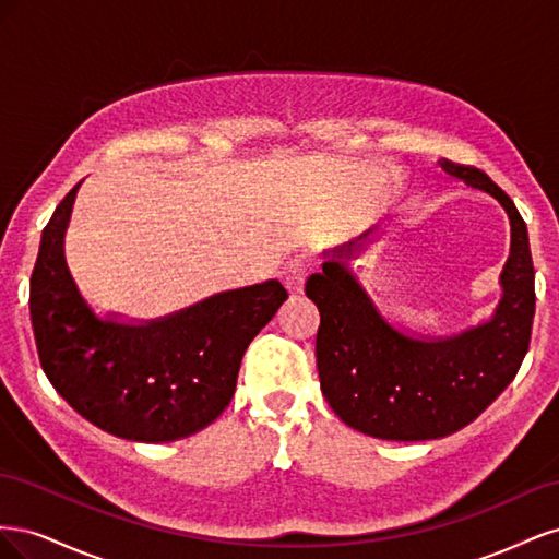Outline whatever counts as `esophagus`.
Masks as SVG:
<instances>
[{
  "instance_id": "34e87169",
  "label": "esophagus",
  "mask_w": 559,
  "mask_h": 559,
  "mask_svg": "<svg viewBox=\"0 0 559 559\" xmlns=\"http://www.w3.org/2000/svg\"><path fill=\"white\" fill-rule=\"evenodd\" d=\"M310 267H312V261L308 257H302V253H300V257H294V259L284 263L282 275H284L286 286H289L294 294L302 292V284H306V280H308Z\"/></svg>"
}]
</instances>
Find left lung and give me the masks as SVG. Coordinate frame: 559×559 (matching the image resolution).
<instances>
[{"label":"left lung","mask_w":559,"mask_h":559,"mask_svg":"<svg viewBox=\"0 0 559 559\" xmlns=\"http://www.w3.org/2000/svg\"><path fill=\"white\" fill-rule=\"evenodd\" d=\"M441 167L471 189L495 195L511 218V257L501 273L503 296L487 324L445 341L399 333L341 261L352 257L357 242L335 249V259L306 284L321 317V392L347 427L382 441H431L466 427L515 378L530 347L536 294L527 224L513 200L478 167L448 158Z\"/></svg>","instance_id":"8db88e82"}]
</instances>
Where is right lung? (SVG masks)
Listing matches in <instances>:
<instances>
[{"label": "right lung", "mask_w": 559, "mask_h": 559, "mask_svg": "<svg viewBox=\"0 0 559 559\" xmlns=\"http://www.w3.org/2000/svg\"><path fill=\"white\" fill-rule=\"evenodd\" d=\"M74 195L76 186L48 218L29 280L48 382L79 415L128 441L165 443L200 431L230 403L247 345L289 294L270 280L142 326L97 319L64 263Z\"/></svg>", "instance_id": "obj_1"}]
</instances>
